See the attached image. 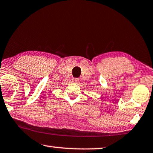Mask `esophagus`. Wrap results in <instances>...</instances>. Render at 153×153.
Masks as SVG:
<instances>
[{"label": "esophagus", "mask_w": 153, "mask_h": 153, "mask_svg": "<svg viewBox=\"0 0 153 153\" xmlns=\"http://www.w3.org/2000/svg\"><path fill=\"white\" fill-rule=\"evenodd\" d=\"M79 81V78H76V77H74V78L72 79V82L74 83H78Z\"/></svg>", "instance_id": "1"}]
</instances>
